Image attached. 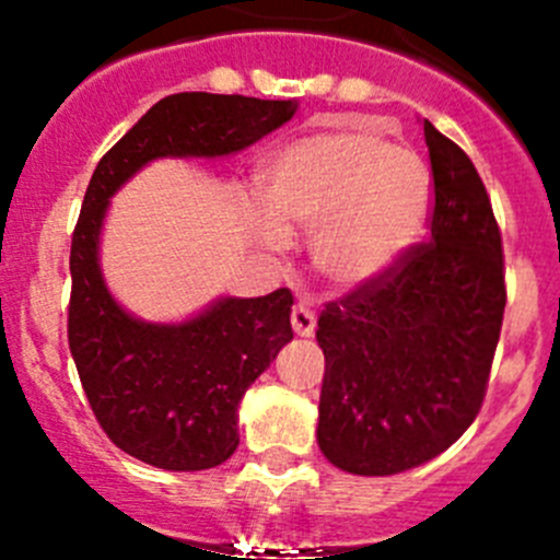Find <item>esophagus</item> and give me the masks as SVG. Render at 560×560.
<instances>
[{"mask_svg":"<svg viewBox=\"0 0 560 560\" xmlns=\"http://www.w3.org/2000/svg\"><path fill=\"white\" fill-rule=\"evenodd\" d=\"M291 328H294L296 336H314V328H316L314 311H311L308 305L296 303L294 308H291Z\"/></svg>","mask_w":560,"mask_h":560,"instance_id":"1","label":"esophagus"}]
</instances>
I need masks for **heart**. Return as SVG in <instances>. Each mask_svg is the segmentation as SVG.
I'll list each match as a JSON object with an SVG mask.
<instances>
[{"label": "heart", "mask_w": 560, "mask_h": 560, "mask_svg": "<svg viewBox=\"0 0 560 560\" xmlns=\"http://www.w3.org/2000/svg\"><path fill=\"white\" fill-rule=\"evenodd\" d=\"M255 230L283 246L314 232L316 271L336 289H364L398 269L432 212V176L415 153L368 128L316 131L289 142L264 167Z\"/></svg>", "instance_id": "obj_1"}]
</instances>
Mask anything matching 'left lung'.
Listing matches in <instances>:
<instances>
[{
    "instance_id": "left-lung-1",
    "label": "left lung",
    "mask_w": 560,
    "mask_h": 560,
    "mask_svg": "<svg viewBox=\"0 0 560 560\" xmlns=\"http://www.w3.org/2000/svg\"><path fill=\"white\" fill-rule=\"evenodd\" d=\"M432 237L378 283L325 305L316 443L348 474L389 477L457 443L482 407L504 314L502 235L474 162L423 120Z\"/></svg>"
}]
</instances>
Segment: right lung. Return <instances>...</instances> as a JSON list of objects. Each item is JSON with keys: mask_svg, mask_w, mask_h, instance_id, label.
Returning a JSON list of instances; mask_svg holds the SVG:
<instances>
[{"mask_svg": "<svg viewBox=\"0 0 560 560\" xmlns=\"http://www.w3.org/2000/svg\"><path fill=\"white\" fill-rule=\"evenodd\" d=\"M296 101L179 92L162 97L97 162L69 252V350L114 446L165 471H205L237 448V404L294 339L289 289L221 296L185 323L128 314L101 271L108 199L162 156H230L289 122Z\"/></svg>", "mask_w": 560, "mask_h": 560, "instance_id": "1", "label": "right lung"}]
</instances>
